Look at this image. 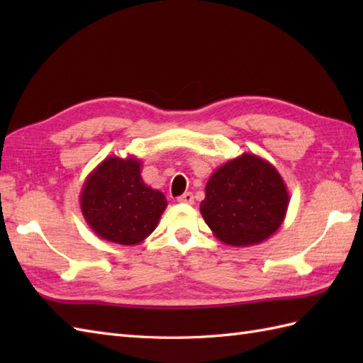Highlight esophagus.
<instances>
[{"label": "esophagus", "mask_w": 363, "mask_h": 363, "mask_svg": "<svg viewBox=\"0 0 363 363\" xmlns=\"http://www.w3.org/2000/svg\"><path fill=\"white\" fill-rule=\"evenodd\" d=\"M177 201H179V203H186V204H194L195 199H194V195H191L190 191H186V194L177 198Z\"/></svg>", "instance_id": "1"}]
</instances>
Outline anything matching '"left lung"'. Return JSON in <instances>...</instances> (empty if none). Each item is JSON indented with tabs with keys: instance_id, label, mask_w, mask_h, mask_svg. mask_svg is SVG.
<instances>
[{
	"instance_id": "obj_1",
	"label": "left lung",
	"mask_w": 363,
	"mask_h": 363,
	"mask_svg": "<svg viewBox=\"0 0 363 363\" xmlns=\"http://www.w3.org/2000/svg\"><path fill=\"white\" fill-rule=\"evenodd\" d=\"M204 191L199 211L206 225L229 246L265 242L281 228L290 201L279 172L251 152L215 169Z\"/></svg>"
}]
</instances>
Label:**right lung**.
I'll list each match as a JSON object with an SVG mask.
<instances>
[{
    "label": "right lung",
    "instance_id": "obj_1",
    "mask_svg": "<svg viewBox=\"0 0 363 363\" xmlns=\"http://www.w3.org/2000/svg\"><path fill=\"white\" fill-rule=\"evenodd\" d=\"M142 160L109 156L91 172L81 190V211L103 240L133 246L157 228L167 198L142 179Z\"/></svg>",
    "mask_w": 363,
    "mask_h": 363
}]
</instances>
